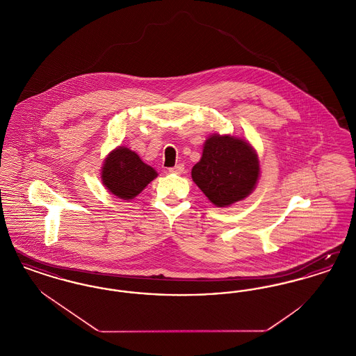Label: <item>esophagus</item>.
Returning a JSON list of instances; mask_svg holds the SVG:
<instances>
[{
    "instance_id": "1",
    "label": "esophagus",
    "mask_w": 356,
    "mask_h": 356,
    "mask_svg": "<svg viewBox=\"0 0 356 356\" xmlns=\"http://www.w3.org/2000/svg\"><path fill=\"white\" fill-rule=\"evenodd\" d=\"M170 173H176V175H180L184 172V165L183 164H177L176 167H172L170 168Z\"/></svg>"
}]
</instances>
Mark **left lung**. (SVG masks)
I'll list each match as a JSON object with an SVG mask.
<instances>
[{"mask_svg":"<svg viewBox=\"0 0 356 356\" xmlns=\"http://www.w3.org/2000/svg\"><path fill=\"white\" fill-rule=\"evenodd\" d=\"M259 160L254 148L234 136H211L203 156L192 168V179L218 207H228L247 197L259 179Z\"/></svg>","mask_w":356,"mask_h":356,"instance_id":"left-lung-1","label":"left lung"}]
</instances>
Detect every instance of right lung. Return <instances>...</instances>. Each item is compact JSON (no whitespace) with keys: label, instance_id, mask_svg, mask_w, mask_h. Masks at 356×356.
<instances>
[{"label":"right lung","instance_id":"obj_1","mask_svg":"<svg viewBox=\"0 0 356 356\" xmlns=\"http://www.w3.org/2000/svg\"><path fill=\"white\" fill-rule=\"evenodd\" d=\"M156 176V170L143 163L137 153L122 147L109 153L102 165L104 186L122 200L134 199Z\"/></svg>","mask_w":356,"mask_h":356}]
</instances>
